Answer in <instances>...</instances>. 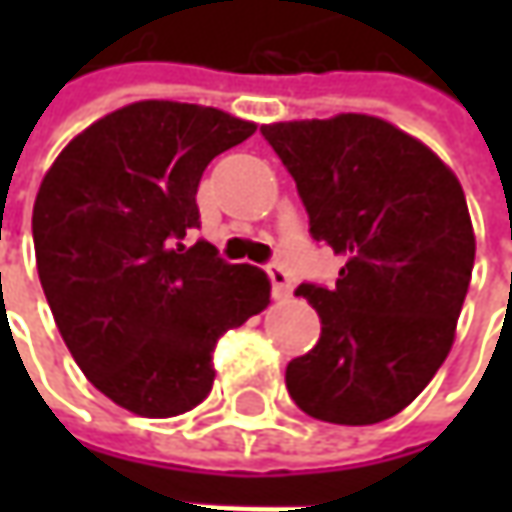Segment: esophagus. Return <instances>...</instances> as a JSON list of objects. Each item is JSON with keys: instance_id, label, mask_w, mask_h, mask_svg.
<instances>
[{"instance_id": "obj_1", "label": "esophagus", "mask_w": 512, "mask_h": 512, "mask_svg": "<svg viewBox=\"0 0 512 512\" xmlns=\"http://www.w3.org/2000/svg\"><path fill=\"white\" fill-rule=\"evenodd\" d=\"M267 276L273 282V296L276 299H287L290 290H293V279H290V273H287L285 267L279 265V262H273V265H267Z\"/></svg>"}]
</instances>
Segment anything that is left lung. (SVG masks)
Masks as SVG:
<instances>
[{"label":"left lung","mask_w":512,"mask_h":512,"mask_svg":"<svg viewBox=\"0 0 512 512\" xmlns=\"http://www.w3.org/2000/svg\"><path fill=\"white\" fill-rule=\"evenodd\" d=\"M262 136L296 182L310 236L344 259L333 287H296L322 336L287 364V393L322 422H384L453 347L476 259L462 185L419 139L364 113L262 125Z\"/></svg>","instance_id":"8db88e82"}]
</instances>
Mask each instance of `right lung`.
I'll return each instance as SVG.
<instances>
[{
  "label": "right lung",
  "instance_id": "right-lung-1",
  "mask_svg": "<svg viewBox=\"0 0 512 512\" xmlns=\"http://www.w3.org/2000/svg\"><path fill=\"white\" fill-rule=\"evenodd\" d=\"M256 130L225 110L133 102L82 130L33 205L36 270L70 356L110 402L168 419L205 402L213 347L270 279L199 239L205 168Z\"/></svg>",
  "mask_w": 512,
  "mask_h": 512
}]
</instances>
